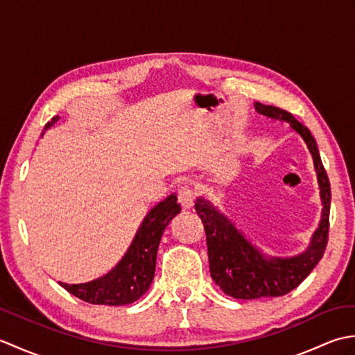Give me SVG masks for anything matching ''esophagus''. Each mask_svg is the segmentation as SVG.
Wrapping results in <instances>:
<instances>
[{"mask_svg":"<svg viewBox=\"0 0 355 355\" xmlns=\"http://www.w3.org/2000/svg\"><path fill=\"white\" fill-rule=\"evenodd\" d=\"M195 197H197V192L191 186H183L182 189H178V201L184 209H191L193 206Z\"/></svg>","mask_w":355,"mask_h":355,"instance_id":"obj_1","label":"esophagus"}]
</instances>
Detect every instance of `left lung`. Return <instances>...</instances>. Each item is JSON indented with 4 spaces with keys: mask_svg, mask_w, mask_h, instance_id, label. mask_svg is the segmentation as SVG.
<instances>
[{
    "mask_svg": "<svg viewBox=\"0 0 355 355\" xmlns=\"http://www.w3.org/2000/svg\"><path fill=\"white\" fill-rule=\"evenodd\" d=\"M256 110L271 119L286 120L294 131L302 135L313 155L315 172H318L323 210L319 229L315 230L311 245L304 254L286 259L276 258L266 261L263 256L233 227L227 218L218 212L209 201L202 198L197 200L195 212L201 218L206 230L210 275L225 294L235 299L277 297L296 288L322 259L329 233L331 186L320 160L318 143L310 130L297 122L291 112L282 108L258 102Z\"/></svg>",
    "mask_w": 355,
    "mask_h": 355,
    "instance_id": "1",
    "label": "left lung"
}]
</instances>
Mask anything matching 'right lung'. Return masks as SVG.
I'll return each instance as SVG.
<instances>
[{
    "instance_id": "obj_1",
    "label": "right lung",
    "mask_w": 355,
    "mask_h": 355,
    "mask_svg": "<svg viewBox=\"0 0 355 355\" xmlns=\"http://www.w3.org/2000/svg\"><path fill=\"white\" fill-rule=\"evenodd\" d=\"M58 120L59 116L53 117L45 125L44 131L55 125ZM180 210L182 207L177 205L175 195H171L164 201L158 202L140 225L123 259L107 276L88 284H59L73 296L88 304L116 306L135 302L148 291L153 282L158 244H160L166 225L171 223L173 216L180 214Z\"/></svg>"
}]
</instances>
